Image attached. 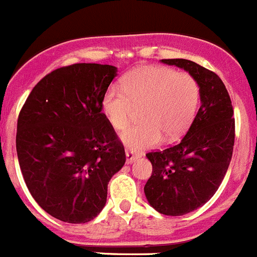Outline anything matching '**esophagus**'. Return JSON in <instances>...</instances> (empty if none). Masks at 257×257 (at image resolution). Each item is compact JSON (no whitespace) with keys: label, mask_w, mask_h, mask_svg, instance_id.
I'll return each mask as SVG.
<instances>
[{"label":"esophagus","mask_w":257,"mask_h":257,"mask_svg":"<svg viewBox=\"0 0 257 257\" xmlns=\"http://www.w3.org/2000/svg\"><path fill=\"white\" fill-rule=\"evenodd\" d=\"M139 157H140L139 153H136L135 151H131V149H127L126 151V163H128V165H130V163L135 162V161L138 160Z\"/></svg>","instance_id":"obj_1"}]
</instances>
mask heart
Wrapping results in <instances>:
<instances>
[{"label":"heart","instance_id":"1","mask_svg":"<svg viewBox=\"0 0 257 257\" xmlns=\"http://www.w3.org/2000/svg\"><path fill=\"white\" fill-rule=\"evenodd\" d=\"M121 88L112 86L104 92L101 112L119 131L130 123L134 108H142V122L121 135L122 143L133 151L160 144L163 135L167 140L183 136L196 117L201 99L199 83L192 74L162 65L131 70L121 79Z\"/></svg>","mask_w":257,"mask_h":257}]
</instances>
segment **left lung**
Instances as JSON below:
<instances>
[{
  "mask_svg": "<svg viewBox=\"0 0 257 257\" xmlns=\"http://www.w3.org/2000/svg\"><path fill=\"white\" fill-rule=\"evenodd\" d=\"M198 81L201 106L180 143L149 152L153 171L144 187L149 205L169 216L203 206L219 189L234 147L233 105L225 85L211 70L187 59H162Z\"/></svg>",
  "mask_w": 257,
  "mask_h": 257,
  "instance_id": "1",
  "label": "left lung"
}]
</instances>
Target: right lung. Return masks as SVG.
I'll use <instances>...</instances> for the list:
<instances>
[{
	"label": "right lung",
	"mask_w": 257,
	"mask_h": 257,
	"mask_svg": "<svg viewBox=\"0 0 257 257\" xmlns=\"http://www.w3.org/2000/svg\"><path fill=\"white\" fill-rule=\"evenodd\" d=\"M117 68L78 63L46 74L18 118L17 152L27 188L55 219L83 224L105 206L126 154L101 112Z\"/></svg>",
	"instance_id": "obj_1"
}]
</instances>
